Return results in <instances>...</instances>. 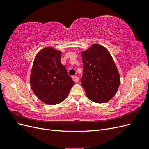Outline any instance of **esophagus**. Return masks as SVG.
I'll list each match as a JSON object with an SVG mask.
<instances>
[{
    "label": "esophagus",
    "instance_id": "34e87169",
    "mask_svg": "<svg viewBox=\"0 0 149 149\" xmlns=\"http://www.w3.org/2000/svg\"><path fill=\"white\" fill-rule=\"evenodd\" d=\"M73 80L74 81H75L76 83H78V82L79 81V78L78 77V76H73Z\"/></svg>",
    "mask_w": 149,
    "mask_h": 149
}]
</instances>
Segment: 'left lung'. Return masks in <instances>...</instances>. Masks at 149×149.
<instances>
[{
    "instance_id": "8db88e82",
    "label": "left lung",
    "mask_w": 149,
    "mask_h": 149,
    "mask_svg": "<svg viewBox=\"0 0 149 149\" xmlns=\"http://www.w3.org/2000/svg\"><path fill=\"white\" fill-rule=\"evenodd\" d=\"M81 56V84L87 97L96 103L109 101L118 91L120 79L110 53L103 46L93 44Z\"/></svg>"
}]
</instances>
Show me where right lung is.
<instances>
[{
    "instance_id": "add662e5",
    "label": "right lung",
    "mask_w": 149,
    "mask_h": 149,
    "mask_svg": "<svg viewBox=\"0 0 149 149\" xmlns=\"http://www.w3.org/2000/svg\"><path fill=\"white\" fill-rule=\"evenodd\" d=\"M61 56L60 51L47 47L37 53L33 61L30 86L39 100L47 104L63 101L74 84L61 64Z\"/></svg>"
}]
</instances>
